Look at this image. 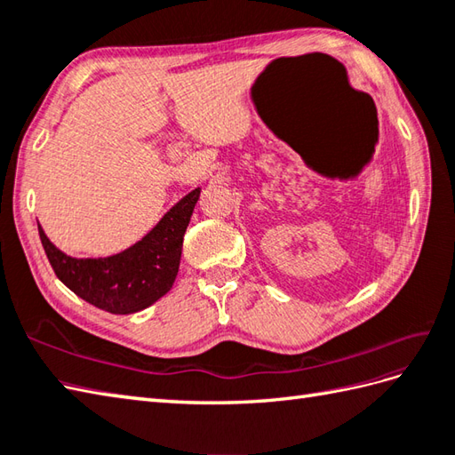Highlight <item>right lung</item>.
Segmentation results:
<instances>
[{
    "instance_id": "1",
    "label": "right lung",
    "mask_w": 455,
    "mask_h": 455,
    "mask_svg": "<svg viewBox=\"0 0 455 455\" xmlns=\"http://www.w3.org/2000/svg\"><path fill=\"white\" fill-rule=\"evenodd\" d=\"M201 188L181 197L150 233L119 254L74 258L56 248L38 225L43 248L56 277L84 301L113 315H131L156 303L176 282L183 235Z\"/></svg>"
}]
</instances>
